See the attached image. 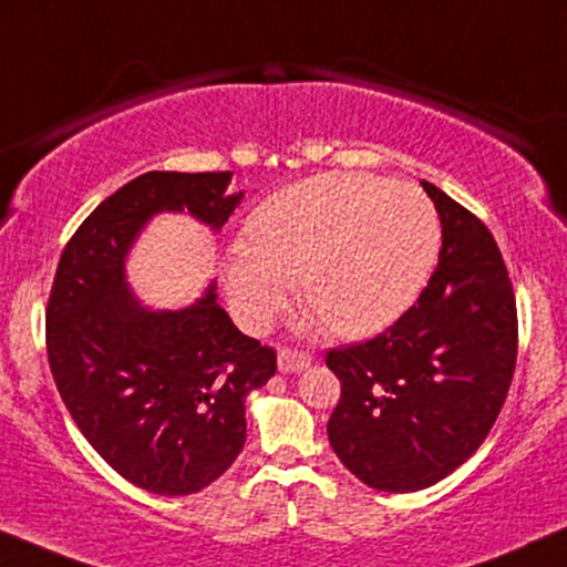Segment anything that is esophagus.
I'll return each mask as SVG.
<instances>
[{"label": "esophagus", "mask_w": 567, "mask_h": 567, "mask_svg": "<svg viewBox=\"0 0 567 567\" xmlns=\"http://www.w3.org/2000/svg\"><path fill=\"white\" fill-rule=\"evenodd\" d=\"M310 354L302 352V349H281L278 352V370L281 373H299V370H305L307 365H310Z\"/></svg>", "instance_id": "1"}]
</instances>
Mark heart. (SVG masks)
<instances>
[{
    "label": "heart",
    "mask_w": 567,
    "mask_h": 567,
    "mask_svg": "<svg viewBox=\"0 0 567 567\" xmlns=\"http://www.w3.org/2000/svg\"><path fill=\"white\" fill-rule=\"evenodd\" d=\"M439 215L421 188L365 173H320L257 205L223 262L230 305L268 326L299 299L339 337H368L415 302L439 255Z\"/></svg>",
    "instance_id": "obj_1"
}]
</instances>
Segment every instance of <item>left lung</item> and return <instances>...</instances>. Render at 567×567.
I'll return each mask as SVG.
<instances>
[{
  "instance_id": "8db88e82",
  "label": "left lung",
  "mask_w": 567,
  "mask_h": 567,
  "mask_svg": "<svg viewBox=\"0 0 567 567\" xmlns=\"http://www.w3.org/2000/svg\"><path fill=\"white\" fill-rule=\"evenodd\" d=\"M442 251L417 302L365 344L331 349L341 381L328 442L379 492H421L484 444L518 358V312L499 247L476 215L421 181Z\"/></svg>"
}]
</instances>
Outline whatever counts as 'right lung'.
Here are the masks:
<instances>
[{"instance_id": "1", "label": "right lung", "mask_w": 567, "mask_h": 567, "mask_svg": "<svg viewBox=\"0 0 567 567\" xmlns=\"http://www.w3.org/2000/svg\"><path fill=\"white\" fill-rule=\"evenodd\" d=\"M230 173H144L102 202L62 251L47 307V354L75 425L125 481L186 497L247 442L244 402L276 352L244 337L215 284L181 310H152L125 281L138 234L159 213L226 226L244 192Z\"/></svg>"}]
</instances>
